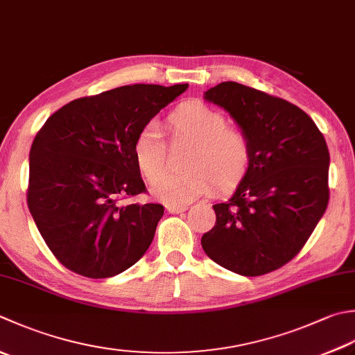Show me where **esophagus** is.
Listing matches in <instances>:
<instances>
[{
	"instance_id": "esophagus-1",
	"label": "esophagus",
	"mask_w": 355,
	"mask_h": 355,
	"mask_svg": "<svg viewBox=\"0 0 355 355\" xmlns=\"http://www.w3.org/2000/svg\"><path fill=\"white\" fill-rule=\"evenodd\" d=\"M187 209V206H182V205H168L166 206V211L169 214H182Z\"/></svg>"
}]
</instances>
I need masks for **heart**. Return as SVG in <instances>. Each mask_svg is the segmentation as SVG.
I'll list each match as a JSON object with an SVG mask.
<instances>
[{
	"instance_id": "b5f03b06",
	"label": "heart",
	"mask_w": 355,
	"mask_h": 355,
	"mask_svg": "<svg viewBox=\"0 0 355 355\" xmlns=\"http://www.w3.org/2000/svg\"><path fill=\"white\" fill-rule=\"evenodd\" d=\"M172 144L186 143V171L159 175L166 168V144L155 126H146L134 141V158L141 175L152 182L150 193L172 205H186L215 189L232 192L246 177L251 144L241 130L229 128L227 118L203 103H183L164 121Z\"/></svg>"
}]
</instances>
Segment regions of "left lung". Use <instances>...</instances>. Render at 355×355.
Wrapping results in <instances>:
<instances>
[{
    "label": "left lung",
    "instance_id": "8db88e82",
    "mask_svg": "<svg viewBox=\"0 0 355 355\" xmlns=\"http://www.w3.org/2000/svg\"><path fill=\"white\" fill-rule=\"evenodd\" d=\"M205 100L223 107L251 144V164L215 226L201 237L206 255L235 274L282 268L302 251L329 201V150L312 118L295 104L235 81Z\"/></svg>",
    "mask_w": 355,
    "mask_h": 355
}]
</instances>
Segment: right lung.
Returning <instances> with one entry per match:
<instances>
[{"mask_svg":"<svg viewBox=\"0 0 355 355\" xmlns=\"http://www.w3.org/2000/svg\"><path fill=\"white\" fill-rule=\"evenodd\" d=\"M187 86H121L47 118L31 148L27 206L62 266L107 279L148 251L164 207L120 203L146 191L134 141Z\"/></svg>","mask_w":355,"mask_h":355,"instance_id":"right-lung-1","label":"right lung"}]
</instances>
